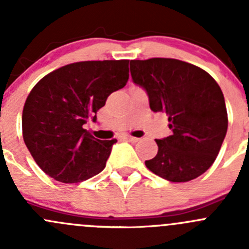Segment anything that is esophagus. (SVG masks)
Instances as JSON below:
<instances>
[{
  "label": "esophagus",
  "instance_id": "1",
  "mask_svg": "<svg viewBox=\"0 0 249 249\" xmlns=\"http://www.w3.org/2000/svg\"><path fill=\"white\" fill-rule=\"evenodd\" d=\"M125 140L129 141V142L136 143V142H139L140 139H137V137H132V136H125Z\"/></svg>",
  "mask_w": 249,
  "mask_h": 249
}]
</instances>
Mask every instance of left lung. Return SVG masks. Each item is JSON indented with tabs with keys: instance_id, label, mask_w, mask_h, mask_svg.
Here are the masks:
<instances>
[{
	"instance_id": "1",
	"label": "left lung",
	"mask_w": 249,
	"mask_h": 249,
	"mask_svg": "<svg viewBox=\"0 0 249 249\" xmlns=\"http://www.w3.org/2000/svg\"><path fill=\"white\" fill-rule=\"evenodd\" d=\"M132 82L145 90L153 112H165L172 135L155 140L158 154L145 161L170 182H188L214 162L228 130L219 85L200 67L176 59L131 60Z\"/></svg>"
}]
</instances>
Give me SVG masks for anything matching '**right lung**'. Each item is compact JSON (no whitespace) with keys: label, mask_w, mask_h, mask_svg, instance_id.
<instances>
[{"label":"right lung","mask_w":249,"mask_h":249,"mask_svg":"<svg viewBox=\"0 0 249 249\" xmlns=\"http://www.w3.org/2000/svg\"><path fill=\"white\" fill-rule=\"evenodd\" d=\"M129 79V60L82 61L50 72L22 109V137L39 167L62 183H78L106 166L117 140H97L83 127Z\"/></svg>","instance_id":"obj_1"}]
</instances>
